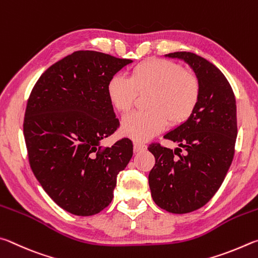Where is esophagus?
<instances>
[{
    "label": "esophagus",
    "instance_id": "obj_1",
    "mask_svg": "<svg viewBox=\"0 0 258 258\" xmlns=\"http://www.w3.org/2000/svg\"><path fill=\"white\" fill-rule=\"evenodd\" d=\"M146 145L143 143H135L134 144V152L135 153H138V152H142V151H145L146 150Z\"/></svg>",
    "mask_w": 258,
    "mask_h": 258
}]
</instances>
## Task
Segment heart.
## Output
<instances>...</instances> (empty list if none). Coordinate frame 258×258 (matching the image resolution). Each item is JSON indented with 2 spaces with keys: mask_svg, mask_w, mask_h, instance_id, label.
<instances>
[{
  "mask_svg": "<svg viewBox=\"0 0 258 258\" xmlns=\"http://www.w3.org/2000/svg\"><path fill=\"white\" fill-rule=\"evenodd\" d=\"M148 111L135 112L123 117L121 133L135 142H147L163 132L170 121H186L200 99L197 76L181 66L162 58H153L134 68L130 78L113 76L107 84L110 102L117 111L126 113L136 103L138 93H148Z\"/></svg>",
  "mask_w": 258,
  "mask_h": 258,
  "instance_id": "b5f03b06",
  "label": "heart"
}]
</instances>
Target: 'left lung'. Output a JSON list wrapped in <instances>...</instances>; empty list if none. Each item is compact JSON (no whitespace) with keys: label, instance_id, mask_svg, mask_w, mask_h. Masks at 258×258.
<instances>
[{"label":"left lung","instance_id":"left-lung-1","mask_svg":"<svg viewBox=\"0 0 258 258\" xmlns=\"http://www.w3.org/2000/svg\"><path fill=\"white\" fill-rule=\"evenodd\" d=\"M165 56L191 68L200 80L201 94L191 115L164 135L178 147L174 151L160 144L148 147L155 157L148 183L157 206L184 214L201 209L215 195L232 163L238 133L236 97L224 75L206 58L191 52Z\"/></svg>","mask_w":258,"mask_h":258}]
</instances>
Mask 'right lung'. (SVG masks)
I'll use <instances>...</instances> for the list:
<instances>
[{
  "instance_id": "1",
  "label": "right lung",
  "mask_w": 258,
  "mask_h": 258,
  "mask_svg": "<svg viewBox=\"0 0 258 258\" xmlns=\"http://www.w3.org/2000/svg\"><path fill=\"white\" fill-rule=\"evenodd\" d=\"M132 60L77 51L39 77L27 103L24 136L30 168L47 195L71 214L110 204L116 177L133 157L128 138L102 148L119 128L107 84Z\"/></svg>"
}]
</instances>
